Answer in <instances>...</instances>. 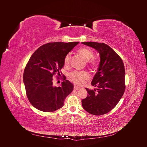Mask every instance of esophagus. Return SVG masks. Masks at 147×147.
Instances as JSON below:
<instances>
[{"mask_svg": "<svg viewBox=\"0 0 147 147\" xmlns=\"http://www.w3.org/2000/svg\"><path fill=\"white\" fill-rule=\"evenodd\" d=\"M74 90H79L80 89V88L78 87V86H76V85H74Z\"/></svg>", "mask_w": 147, "mask_h": 147, "instance_id": "obj_1", "label": "esophagus"}]
</instances>
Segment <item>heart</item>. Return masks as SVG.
<instances>
[{"mask_svg":"<svg viewBox=\"0 0 147 147\" xmlns=\"http://www.w3.org/2000/svg\"><path fill=\"white\" fill-rule=\"evenodd\" d=\"M78 53L81 55L83 58L85 59L88 64L92 67H96L97 65V61L93 59L94 53L90 48H82L78 50ZM70 54L68 53L64 57V64L65 67H68L70 64ZM69 79L75 84L78 85H81L84 82L90 78V75L86 72H79V71H75L69 75Z\"/></svg>","mask_w":147,"mask_h":147,"instance_id":"obj_1","label":"heart"}]
</instances>
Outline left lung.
<instances>
[{
	"label": "left lung",
	"mask_w": 147,
	"mask_h": 147,
	"mask_svg": "<svg viewBox=\"0 0 147 147\" xmlns=\"http://www.w3.org/2000/svg\"><path fill=\"white\" fill-rule=\"evenodd\" d=\"M99 53L100 63L93 78L94 90L86 88L88 94L82 100L83 108L92 115H102L115 108L125 91V70L123 62L117 53L104 43L82 42Z\"/></svg>",
	"instance_id": "obj_1"
}]
</instances>
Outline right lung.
Instances as JSON below:
<instances>
[{
	"mask_svg": "<svg viewBox=\"0 0 147 147\" xmlns=\"http://www.w3.org/2000/svg\"><path fill=\"white\" fill-rule=\"evenodd\" d=\"M78 43H48L40 47L30 57L24 71L23 82L28 98L35 109L51 112L63 107L74 84L66 80L60 86H53V76L60 75L65 56Z\"/></svg>",
	"mask_w": 147,
	"mask_h": 147,
	"instance_id": "1",
	"label": "right lung"
}]
</instances>
